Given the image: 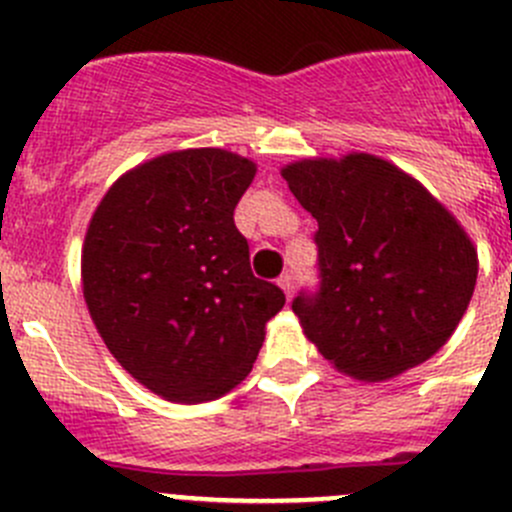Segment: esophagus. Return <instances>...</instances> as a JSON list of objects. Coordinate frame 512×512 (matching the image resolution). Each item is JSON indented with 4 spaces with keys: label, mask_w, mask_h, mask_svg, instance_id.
Segmentation results:
<instances>
[{
    "label": "esophagus",
    "mask_w": 512,
    "mask_h": 512,
    "mask_svg": "<svg viewBox=\"0 0 512 512\" xmlns=\"http://www.w3.org/2000/svg\"><path fill=\"white\" fill-rule=\"evenodd\" d=\"M277 285L282 287V292H285V295H287V300H290V295H292V287H295V277H292V272H285V275H282L280 280H277Z\"/></svg>",
    "instance_id": "obj_1"
}]
</instances>
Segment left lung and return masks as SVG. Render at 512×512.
<instances>
[{
  "instance_id": "8db88e82",
  "label": "left lung",
  "mask_w": 512,
  "mask_h": 512,
  "mask_svg": "<svg viewBox=\"0 0 512 512\" xmlns=\"http://www.w3.org/2000/svg\"><path fill=\"white\" fill-rule=\"evenodd\" d=\"M280 172L317 220L320 290L292 302L307 340L362 382L430 360L478 280V250L453 212L367 152L310 157Z\"/></svg>"
}]
</instances>
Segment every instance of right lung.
I'll list each match as a JSON object with an SVG mask.
<instances>
[{
  "label": "right lung",
  "mask_w": 512,
  "mask_h": 512,
  "mask_svg": "<svg viewBox=\"0 0 512 512\" xmlns=\"http://www.w3.org/2000/svg\"><path fill=\"white\" fill-rule=\"evenodd\" d=\"M257 165L220 147L165 152L124 172L89 220L82 292L114 360L170 403L237 388L282 310L257 280L235 207Z\"/></svg>",
  "instance_id": "1"
}]
</instances>
